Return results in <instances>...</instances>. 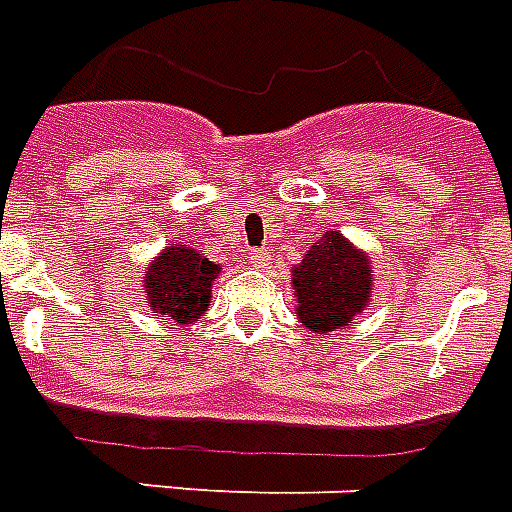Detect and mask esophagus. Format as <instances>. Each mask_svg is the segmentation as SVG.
I'll use <instances>...</instances> for the list:
<instances>
[{
    "mask_svg": "<svg viewBox=\"0 0 512 512\" xmlns=\"http://www.w3.org/2000/svg\"><path fill=\"white\" fill-rule=\"evenodd\" d=\"M268 260H271V249H249V263L255 265V268H263V265H268Z\"/></svg>",
    "mask_w": 512,
    "mask_h": 512,
    "instance_id": "esophagus-1",
    "label": "esophagus"
}]
</instances>
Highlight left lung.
I'll return each mask as SVG.
<instances>
[{
  "label": "left lung",
  "mask_w": 512,
  "mask_h": 512,
  "mask_svg": "<svg viewBox=\"0 0 512 512\" xmlns=\"http://www.w3.org/2000/svg\"><path fill=\"white\" fill-rule=\"evenodd\" d=\"M292 287L300 324L308 332L327 335L350 327L369 305L372 265L342 233L327 231L311 244L303 263L292 268Z\"/></svg>",
  "instance_id": "obj_1"
}]
</instances>
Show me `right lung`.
<instances>
[{
	"label": "right lung",
	"mask_w": 512,
	"mask_h": 512,
	"mask_svg": "<svg viewBox=\"0 0 512 512\" xmlns=\"http://www.w3.org/2000/svg\"><path fill=\"white\" fill-rule=\"evenodd\" d=\"M220 265L204 257L188 244L167 247L151 260L143 276V287L151 311L170 316L175 324H193L209 308L212 281L217 279Z\"/></svg>",
	"instance_id": "obj_1"
}]
</instances>
